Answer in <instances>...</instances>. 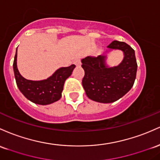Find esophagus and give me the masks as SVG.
Masks as SVG:
<instances>
[{
    "label": "esophagus",
    "instance_id": "1",
    "mask_svg": "<svg viewBox=\"0 0 160 160\" xmlns=\"http://www.w3.org/2000/svg\"><path fill=\"white\" fill-rule=\"evenodd\" d=\"M74 63H75V65H76L77 66H81V60H79V59H77V60H75Z\"/></svg>",
    "mask_w": 160,
    "mask_h": 160
}]
</instances>
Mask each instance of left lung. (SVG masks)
<instances>
[{
	"label": "left lung",
	"instance_id": "1",
	"mask_svg": "<svg viewBox=\"0 0 160 160\" xmlns=\"http://www.w3.org/2000/svg\"><path fill=\"white\" fill-rule=\"evenodd\" d=\"M110 49L124 52L122 62L118 66L108 68L105 65V56H89L82 59L85 76L82 85L91 100L100 103H112L130 91L137 73L134 51L126 43L113 41L107 46Z\"/></svg>",
	"mask_w": 160,
	"mask_h": 160
}]
</instances>
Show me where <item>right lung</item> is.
Segmentation results:
<instances>
[{
  "label": "right lung",
  "mask_w": 160,
  "mask_h": 160,
  "mask_svg": "<svg viewBox=\"0 0 160 160\" xmlns=\"http://www.w3.org/2000/svg\"><path fill=\"white\" fill-rule=\"evenodd\" d=\"M17 49L13 61V71L17 85L19 91L28 100L33 103L47 105L57 101L62 96L64 82L69 77L75 67L74 64L62 67L48 79L43 81L27 80L19 74L17 66Z\"/></svg>",
  "instance_id": "right-lung-1"
}]
</instances>
